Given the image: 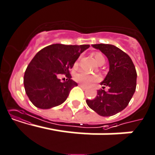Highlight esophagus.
<instances>
[{
  "instance_id": "obj_1",
  "label": "esophagus",
  "mask_w": 155,
  "mask_h": 155,
  "mask_svg": "<svg viewBox=\"0 0 155 155\" xmlns=\"http://www.w3.org/2000/svg\"><path fill=\"white\" fill-rule=\"evenodd\" d=\"M79 86L81 87L82 88V89H84V90H85V89H87V87L85 86H84L83 84H79Z\"/></svg>"
}]
</instances>
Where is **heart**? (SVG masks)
Wrapping results in <instances>:
<instances>
[{"mask_svg":"<svg viewBox=\"0 0 155 155\" xmlns=\"http://www.w3.org/2000/svg\"><path fill=\"white\" fill-rule=\"evenodd\" d=\"M94 58H95L96 61L99 64H104L106 62V58L104 54L101 52H95L94 53ZM79 62V58L75 62V65H78ZM74 80L77 82L81 84L84 86L89 87L94 83L98 82L101 80V78L98 75L92 74H89L84 71H81L78 72L76 74L74 77Z\"/></svg>","mask_w":155,"mask_h":155,"instance_id":"b5f03b06","label":"heart"}]
</instances>
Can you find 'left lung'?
<instances>
[{
  "instance_id": "obj_1",
  "label": "left lung",
  "mask_w": 155,
  "mask_h": 155,
  "mask_svg": "<svg viewBox=\"0 0 155 155\" xmlns=\"http://www.w3.org/2000/svg\"><path fill=\"white\" fill-rule=\"evenodd\" d=\"M110 63V71L94 100H87L88 107L102 116H111L124 110L136 88L137 73L130 57L120 48L109 44H94ZM107 86L108 91L103 89Z\"/></svg>"
}]
</instances>
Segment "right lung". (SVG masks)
I'll return each mask as SVG.
<instances>
[{
  "instance_id": "right-lung-1",
  "label": "right lung",
  "mask_w": 155,
  "mask_h": 155,
  "mask_svg": "<svg viewBox=\"0 0 155 155\" xmlns=\"http://www.w3.org/2000/svg\"><path fill=\"white\" fill-rule=\"evenodd\" d=\"M89 45H66L53 44L45 47L32 59L24 74L25 91L32 104L40 109H50L61 105L66 101L71 90L78 86L72 81V68L81 53ZM59 74L68 78L61 82Z\"/></svg>"
}]
</instances>
